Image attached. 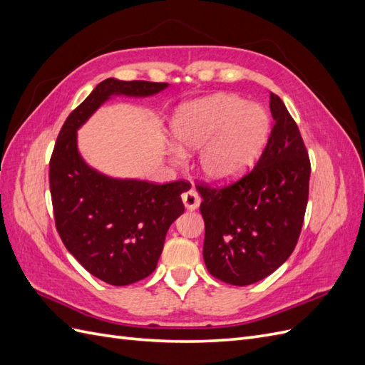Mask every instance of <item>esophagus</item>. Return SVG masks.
Instances as JSON below:
<instances>
[{"instance_id": "esophagus-1", "label": "esophagus", "mask_w": 365, "mask_h": 365, "mask_svg": "<svg viewBox=\"0 0 365 365\" xmlns=\"http://www.w3.org/2000/svg\"><path fill=\"white\" fill-rule=\"evenodd\" d=\"M182 202L187 210H196L201 204V197L195 189H190L182 193Z\"/></svg>"}]
</instances>
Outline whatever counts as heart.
<instances>
[{"label":"heart","mask_w":365,"mask_h":365,"mask_svg":"<svg viewBox=\"0 0 365 365\" xmlns=\"http://www.w3.org/2000/svg\"><path fill=\"white\" fill-rule=\"evenodd\" d=\"M172 132L181 150L201 149L200 170L208 181L225 182L259 157L269 134V115L239 96L216 94L181 106Z\"/></svg>","instance_id":"heart-1"}]
</instances>
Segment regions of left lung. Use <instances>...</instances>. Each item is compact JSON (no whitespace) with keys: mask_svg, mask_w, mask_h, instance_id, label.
I'll return each instance as SVG.
<instances>
[{"mask_svg":"<svg viewBox=\"0 0 365 365\" xmlns=\"http://www.w3.org/2000/svg\"><path fill=\"white\" fill-rule=\"evenodd\" d=\"M274 126L250 173L225 187L196 185L205 222L204 262L220 282L247 286L288 260L303 227L311 161L300 130L271 93Z\"/></svg>","mask_w":365,"mask_h":365,"instance_id":"obj_1","label":"left lung"}]
</instances>
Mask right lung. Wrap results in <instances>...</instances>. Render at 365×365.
Wrapping results in <instances>:
<instances>
[{
    "instance_id": "right-lung-1",
    "label": "right lung",
    "mask_w": 365,
    "mask_h": 365,
    "mask_svg": "<svg viewBox=\"0 0 365 365\" xmlns=\"http://www.w3.org/2000/svg\"><path fill=\"white\" fill-rule=\"evenodd\" d=\"M168 86L109 77L65 120L51 153L50 192L63 245L88 272L114 286L135 283L155 271L168 230L184 213L181 195L190 184L160 185L97 172L77 150V129L111 96L148 97Z\"/></svg>"
}]
</instances>
